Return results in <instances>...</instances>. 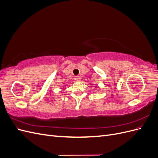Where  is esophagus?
<instances>
[{
	"label": "esophagus",
	"instance_id": "obj_1",
	"mask_svg": "<svg viewBox=\"0 0 158 158\" xmlns=\"http://www.w3.org/2000/svg\"><path fill=\"white\" fill-rule=\"evenodd\" d=\"M74 80L76 81H78V82H79V81H80V76H75V77H74Z\"/></svg>",
	"mask_w": 158,
	"mask_h": 158
}]
</instances>
